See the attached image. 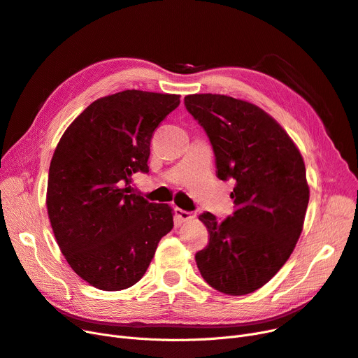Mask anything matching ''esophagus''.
<instances>
[{
	"label": "esophagus",
	"instance_id": "34e87169",
	"mask_svg": "<svg viewBox=\"0 0 358 358\" xmlns=\"http://www.w3.org/2000/svg\"><path fill=\"white\" fill-rule=\"evenodd\" d=\"M176 216H177V219L180 220V222H187V220H192L194 216H193V213H190V212H185V210H182V209H176Z\"/></svg>",
	"mask_w": 358,
	"mask_h": 358
}]
</instances>
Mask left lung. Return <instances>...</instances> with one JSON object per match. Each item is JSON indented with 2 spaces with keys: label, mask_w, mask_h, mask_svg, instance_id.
Returning <instances> with one entry per match:
<instances>
[{
  "label": "left lung",
  "mask_w": 358,
  "mask_h": 358,
  "mask_svg": "<svg viewBox=\"0 0 358 358\" xmlns=\"http://www.w3.org/2000/svg\"><path fill=\"white\" fill-rule=\"evenodd\" d=\"M185 108L203 126L216 157V176L235 180V212L222 222L199 216L209 243L196 254L201 277L220 293L258 290L292 255L309 203L299 148L268 113L222 94H190Z\"/></svg>",
  "instance_id": "obj_1"
}]
</instances>
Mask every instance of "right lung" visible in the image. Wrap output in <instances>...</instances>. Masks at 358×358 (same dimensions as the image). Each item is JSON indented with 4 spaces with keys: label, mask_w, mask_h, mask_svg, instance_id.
I'll use <instances>...</instances> for the list:
<instances>
[{
    "label": "right lung",
    "mask_w": 358,
    "mask_h": 358,
    "mask_svg": "<svg viewBox=\"0 0 358 358\" xmlns=\"http://www.w3.org/2000/svg\"><path fill=\"white\" fill-rule=\"evenodd\" d=\"M178 104L177 94L141 90L101 97L55 149L46 192L50 227L71 268L96 289L138 283L174 227L171 206L129 194L124 184L149 171L150 139Z\"/></svg>",
    "instance_id": "1"
}]
</instances>
